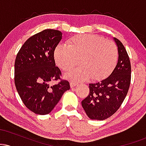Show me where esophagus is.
<instances>
[{"instance_id": "obj_1", "label": "esophagus", "mask_w": 146, "mask_h": 146, "mask_svg": "<svg viewBox=\"0 0 146 146\" xmlns=\"http://www.w3.org/2000/svg\"><path fill=\"white\" fill-rule=\"evenodd\" d=\"M78 84V83L76 82L75 81H71V82H70V85H71V87H74L76 86V85Z\"/></svg>"}]
</instances>
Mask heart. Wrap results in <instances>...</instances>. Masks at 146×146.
Wrapping results in <instances>:
<instances>
[{
	"mask_svg": "<svg viewBox=\"0 0 146 146\" xmlns=\"http://www.w3.org/2000/svg\"><path fill=\"white\" fill-rule=\"evenodd\" d=\"M68 45L60 44L55 49L57 64L64 71H69L80 62L81 66L67 75L68 78L84 80L91 78L100 81L109 75L118 59V51L113 41L97 35L73 36Z\"/></svg>",
	"mask_w": 146,
	"mask_h": 146,
	"instance_id": "heart-1",
	"label": "heart"
}]
</instances>
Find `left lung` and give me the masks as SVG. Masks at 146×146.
<instances>
[{"label": "left lung", "mask_w": 146, "mask_h": 146, "mask_svg": "<svg viewBox=\"0 0 146 146\" xmlns=\"http://www.w3.org/2000/svg\"><path fill=\"white\" fill-rule=\"evenodd\" d=\"M118 47L117 66L108 78L89 84V94L82 102L84 110L91 119L104 120L117 112L128 93L131 81V65L121 42L114 38Z\"/></svg>", "instance_id": "1"}]
</instances>
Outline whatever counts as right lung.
<instances>
[{
    "mask_svg": "<svg viewBox=\"0 0 146 146\" xmlns=\"http://www.w3.org/2000/svg\"><path fill=\"white\" fill-rule=\"evenodd\" d=\"M62 33L45 29L30 37L21 46L14 64V82L27 108L38 115H47L70 89L67 80H62L56 66L54 51ZM59 80L53 84V81Z\"/></svg>",
    "mask_w": 146,
    "mask_h": 146,
    "instance_id": "right-lung-1",
    "label": "right lung"
}]
</instances>
